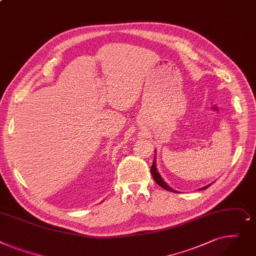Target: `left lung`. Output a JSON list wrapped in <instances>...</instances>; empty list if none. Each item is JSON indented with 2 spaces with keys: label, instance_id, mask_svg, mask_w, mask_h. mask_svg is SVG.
<instances>
[{
  "label": "left lung",
  "instance_id": "obj_1",
  "mask_svg": "<svg viewBox=\"0 0 256 256\" xmlns=\"http://www.w3.org/2000/svg\"><path fill=\"white\" fill-rule=\"evenodd\" d=\"M151 174H152V176H153V178H154V180H155V182H156L159 186H161L162 188H164L165 190H168V191L176 192V190H174L172 188H170L166 183H165V182L163 181V178H161V176L159 174V172H158V170H157V168H156V159H155V158H154V161H153V164H152V168H151ZM210 186H211V184L208 185V186H204V187H202V188H200V190H204V189H206V188L210 187Z\"/></svg>",
  "mask_w": 256,
  "mask_h": 256
}]
</instances>
